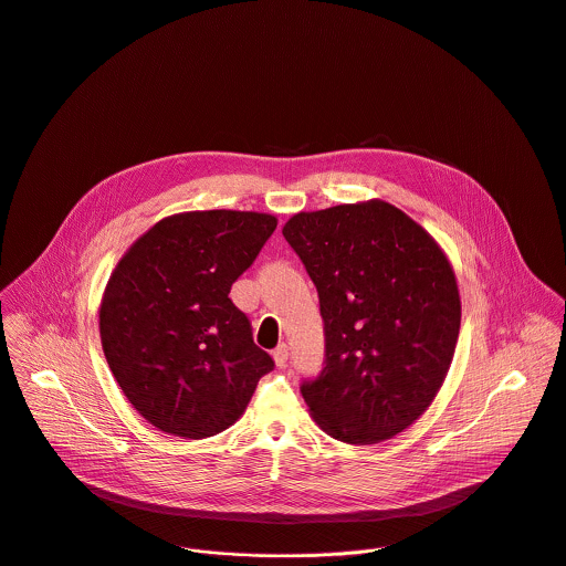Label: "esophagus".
Masks as SVG:
<instances>
[{"label":"esophagus","instance_id":"esophagus-1","mask_svg":"<svg viewBox=\"0 0 566 566\" xmlns=\"http://www.w3.org/2000/svg\"><path fill=\"white\" fill-rule=\"evenodd\" d=\"M273 359H275V366H286V359H289V346L286 344H280L275 350H273Z\"/></svg>","mask_w":566,"mask_h":566}]
</instances>
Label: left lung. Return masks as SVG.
Segmentation results:
<instances>
[{
	"mask_svg": "<svg viewBox=\"0 0 566 566\" xmlns=\"http://www.w3.org/2000/svg\"><path fill=\"white\" fill-rule=\"evenodd\" d=\"M282 233L324 319L326 366L302 384L315 423L350 446L392 439L430 408L454 357L461 297L448 255L384 200L300 211Z\"/></svg>",
	"mask_w": 566,
	"mask_h": 566,
	"instance_id": "obj_1",
	"label": "left lung"
}]
</instances>
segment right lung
Listing matches in <instances>:
<instances>
[{"label":"right lung","instance_id":"1","mask_svg":"<svg viewBox=\"0 0 566 566\" xmlns=\"http://www.w3.org/2000/svg\"><path fill=\"white\" fill-rule=\"evenodd\" d=\"M275 227V216L255 211L176 213L112 271L98 311L103 353L127 401L160 432L227 430L273 370L229 291Z\"/></svg>","mask_w":566,"mask_h":566}]
</instances>
